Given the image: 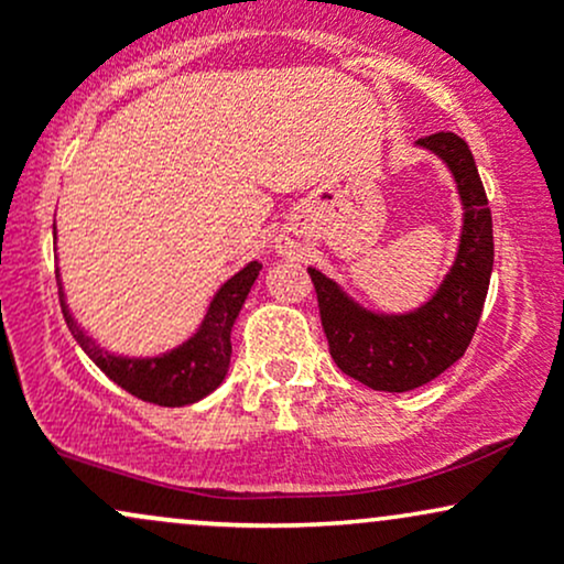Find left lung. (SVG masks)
<instances>
[{
    "mask_svg": "<svg viewBox=\"0 0 564 564\" xmlns=\"http://www.w3.org/2000/svg\"><path fill=\"white\" fill-rule=\"evenodd\" d=\"M419 145L448 164L464 200L462 246L437 294L411 315H373L347 300L334 281L307 268L334 364L381 392L422 387L467 352L494 270V219L469 145L453 132L426 134Z\"/></svg>",
    "mask_w": 564,
    "mask_h": 564,
    "instance_id": "left-lung-1",
    "label": "left lung"
}]
</instances>
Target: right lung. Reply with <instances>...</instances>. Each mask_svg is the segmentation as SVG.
<instances>
[{
    "instance_id": "1",
    "label": "right lung",
    "mask_w": 564,
    "mask_h": 564,
    "mask_svg": "<svg viewBox=\"0 0 564 564\" xmlns=\"http://www.w3.org/2000/svg\"><path fill=\"white\" fill-rule=\"evenodd\" d=\"M260 270V262L246 264L241 273L232 275L217 291L215 302H212L209 313H206L193 339H187L183 347L172 349V352L161 355V358L148 360L113 358V355H106L100 347H95V341L70 318L66 302H63L61 275H57V294H61L68 332L74 334L84 352L95 360L108 379H113L116 384L124 387L129 394L145 400V403L174 408L196 403L223 384L230 366V328L241 313V304L249 296V289L254 286Z\"/></svg>"
}]
</instances>
